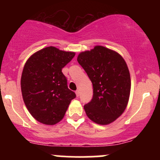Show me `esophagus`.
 <instances>
[{
    "label": "esophagus",
    "mask_w": 160,
    "mask_h": 160,
    "mask_svg": "<svg viewBox=\"0 0 160 160\" xmlns=\"http://www.w3.org/2000/svg\"><path fill=\"white\" fill-rule=\"evenodd\" d=\"M76 94H77V97L80 96V90H76Z\"/></svg>",
    "instance_id": "1"
}]
</instances>
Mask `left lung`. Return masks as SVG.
<instances>
[{
	"mask_svg": "<svg viewBox=\"0 0 160 160\" xmlns=\"http://www.w3.org/2000/svg\"><path fill=\"white\" fill-rule=\"evenodd\" d=\"M79 64L93 84V98L84 105L88 118L108 125L125 111L131 90L129 70L123 58L104 46H95L79 54Z\"/></svg>",
	"mask_w": 160,
	"mask_h": 160,
	"instance_id": "8db88e82",
	"label": "left lung"
}]
</instances>
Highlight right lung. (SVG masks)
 Segmentation results:
<instances>
[{"label":"right lung","instance_id":"1","mask_svg":"<svg viewBox=\"0 0 160 160\" xmlns=\"http://www.w3.org/2000/svg\"><path fill=\"white\" fill-rule=\"evenodd\" d=\"M74 56V52L49 46L32 55L25 63L21 79L22 97L38 122L50 125L59 122L76 98L62 72Z\"/></svg>","mask_w":160,"mask_h":160}]
</instances>
